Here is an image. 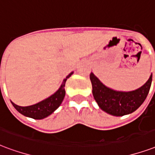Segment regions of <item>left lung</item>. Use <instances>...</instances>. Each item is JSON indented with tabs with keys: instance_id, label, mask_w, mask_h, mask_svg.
Here are the masks:
<instances>
[{
	"instance_id": "8db88e82",
	"label": "left lung",
	"mask_w": 155,
	"mask_h": 155,
	"mask_svg": "<svg viewBox=\"0 0 155 155\" xmlns=\"http://www.w3.org/2000/svg\"><path fill=\"white\" fill-rule=\"evenodd\" d=\"M90 80L93 86V97L102 110L114 116H123L137 110L146 100L150 88L152 74L140 88L130 92L113 90L91 72Z\"/></svg>"
}]
</instances>
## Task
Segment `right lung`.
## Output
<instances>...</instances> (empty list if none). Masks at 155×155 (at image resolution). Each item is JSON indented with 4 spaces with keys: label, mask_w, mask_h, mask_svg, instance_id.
<instances>
[{
    "label": "right lung",
    "mask_w": 155,
    "mask_h": 155,
    "mask_svg": "<svg viewBox=\"0 0 155 155\" xmlns=\"http://www.w3.org/2000/svg\"><path fill=\"white\" fill-rule=\"evenodd\" d=\"M73 72H71L67 75L66 79L63 80V82L58 88V90L49 97L48 98L45 99L43 101H40L35 105H31L29 106H18L14 102H12V105L14 106L15 109L19 112L20 114H23L29 118H32L34 120H42L44 118H46L55 111L58 108L60 105L62 104L63 99H64L65 94V84L68 78L72 75Z\"/></svg>",
    "instance_id": "right-lung-1"
}]
</instances>
